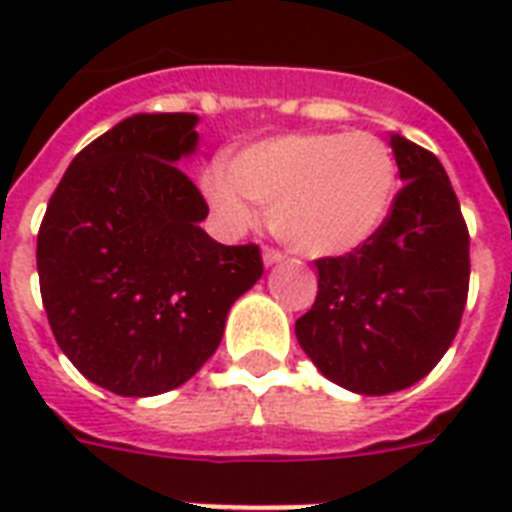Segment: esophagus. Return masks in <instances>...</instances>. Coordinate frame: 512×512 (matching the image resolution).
Wrapping results in <instances>:
<instances>
[{"label":"esophagus","mask_w":512,"mask_h":512,"mask_svg":"<svg viewBox=\"0 0 512 512\" xmlns=\"http://www.w3.org/2000/svg\"><path fill=\"white\" fill-rule=\"evenodd\" d=\"M285 253L277 251V248H264V264L267 267H272V264H277V261H283Z\"/></svg>","instance_id":"obj_1"}]
</instances>
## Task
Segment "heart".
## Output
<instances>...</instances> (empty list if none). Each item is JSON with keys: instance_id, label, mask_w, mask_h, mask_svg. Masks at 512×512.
I'll use <instances>...</instances> for the list:
<instances>
[{"instance_id": "b5f03b06", "label": "heart", "mask_w": 512, "mask_h": 512, "mask_svg": "<svg viewBox=\"0 0 512 512\" xmlns=\"http://www.w3.org/2000/svg\"><path fill=\"white\" fill-rule=\"evenodd\" d=\"M202 189L232 224L251 219L248 200L272 205L269 221L285 243L336 256L382 229L398 192V162L368 130L288 133L237 152L227 173L208 170Z\"/></svg>"}]
</instances>
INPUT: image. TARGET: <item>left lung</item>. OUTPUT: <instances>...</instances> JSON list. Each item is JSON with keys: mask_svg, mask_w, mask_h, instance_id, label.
Listing matches in <instances>:
<instances>
[{"mask_svg": "<svg viewBox=\"0 0 512 512\" xmlns=\"http://www.w3.org/2000/svg\"><path fill=\"white\" fill-rule=\"evenodd\" d=\"M400 178L371 240L315 261L318 296L296 320L301 350L344 390L387 395L419 382L454 342L470 285V235L433 152L390 138Z\"/></svg>", "mask_w": 512, "mask_h": 512, "instance_id": "8db88e82", "label": "left lung"}]
</instances>
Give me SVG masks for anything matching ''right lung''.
Masks as SVG:
<instances>
[{"label": "right lung", "instance_id": "right-lung-1", "mask_svg": "<svg viewBox=\"0 0 512 512\" xmlns=\"http://www.w3.org/2000/svg\"><path fill=\"white\" fill-rule=\"evenodd\" d=\"M197 114H133L71 160L37 235L42 304L79 374L125 398L192 379L229 307L264 272L256 243L221 245L176 162Z\"/></svg>", "mask_w": 512, "mask_h": 512}]
</instances>
